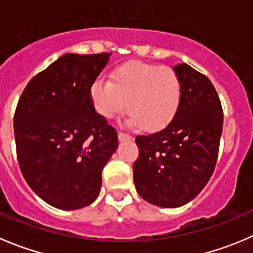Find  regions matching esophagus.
Segmentation results:
<instances>
[{
    "label": "esophagus",
    "instance_id": "1",
    "mask_svg": "<svg viewBox=\"0 0 253 253\" xmlns=\"http://www.w3.org/2000/svg\"><path fill=\"white\" fill-rule=\"evenodd\" d=\"M131 139H133V137L129 136V134L127 133H124V132H119V141L124 142V141H131Z\"/></svg>",
    "mask_w": 253,
    "mask_h": 253
}]
</instances>
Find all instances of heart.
I'll return each instance as SVG.
<instances>
[{
	"mask_svg": "<svg viewBox=\"0 0 253 253\" xmlns=\"http://www.w3.org/2000/svg\"><path fill=\"white\" fill-rule=\"evenodd\" d=\"M89 95L102 119L111 120L126 106L129 125L156 132L175 117L181 101V83L171 68L131 61L117 67L110 82L95 80Z\"/></svg>",
	"mask_w": 253,
	"mask_h": 253,
	"instance_id": "1",
	"label": "heart"
}]
</instances>
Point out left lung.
Segmentation results:
<instances>
[{
    "mask_svg": "<svg viewBox=\"0 0 253 253\" xmlns=\"http://www.w3.org/2000/svg\"><path fill=\"white\" fill-rule=\"evenodd\" d=\"M181 101L173 121L157 133L138 136L133 181L142 199L179 208L194 199L216 164L222 133L221 102L214 85L185 63L174 67Z\"/></svg>",
    "mask_w": 253,
    "mask_h": 253,
    "instance_id": "left-lung-1",
    "label": "left lung"
}]
</instances>
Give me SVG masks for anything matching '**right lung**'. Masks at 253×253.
Returning <instances> with one entry per match:
<instances>
[{
	"label": "right lung",
	"instance_id": "add662e5",
	"mask_svg": "<svg viewBox=\"0 0 253 253\" xmlns=\"http://www.w3.org/2000/svg\"><path fill=\"white\" fill-rule=\"evenodd\" d=\"M111 53L64 54L24 89L13 119L19 168L51 207L77 210L96 200L117 132L96 114L90 86Z\"/></svg>",
	"mask_w": 253,
	"mask_h": 253
}]
</instances>
